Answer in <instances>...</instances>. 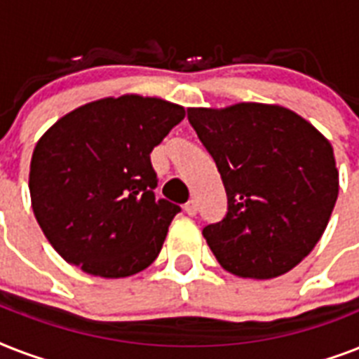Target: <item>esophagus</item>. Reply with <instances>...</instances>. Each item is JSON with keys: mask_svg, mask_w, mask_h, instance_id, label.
<instances>
[{"mask_svg": "<svg viewBox=\"0 0 359 359\" xmlns=\"http://www.w3.org/2000/svg\"><path fill=\"white\" fill-rule=\"evenodd\" d=\"M197 210H199V208H197V201H194V199H191V201H188V203H186V207H184V212L188 214V216H196V214H197Z\"/></svg>", "mask_w": 359, "mask_h": 359, "instance_id": "34e87169", "label": "esophagus"}]
</instances>
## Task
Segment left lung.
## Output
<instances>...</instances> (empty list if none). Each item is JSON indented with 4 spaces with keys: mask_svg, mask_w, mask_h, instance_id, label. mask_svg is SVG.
Returning <instances> with one entry per match:
<instances>
[{
    "mask_svg": "<svg viewBox=\"0 0 359 359\" xmlns=\"http://www.w3.org/2000/svg\"><path fill=\"white\" fill-rule=\"evenodd\" d=\"M216 162L227 214L203 236L227 272L272 279L311 253L339 194L334 149L311 123L276 104L190 108Z\"/></svg>",
    "mask_w": 359,
    "mask_h": 359,
    "instance_id": "8db88e82",
    "label": "left lung"
}]
</instances>
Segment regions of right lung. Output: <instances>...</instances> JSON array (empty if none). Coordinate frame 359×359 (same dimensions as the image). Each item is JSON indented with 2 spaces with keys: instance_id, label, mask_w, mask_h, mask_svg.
<instances>
[{
  "instance_id": "add662e5",
  "label": "right lung",
  "mask_w": 359,
  "mask_h": 359,
  "mask_svg": "<svg viewBox=\"0 0 359 359\" xmlns=\"http://www.w3.org/2000/svg\"><path fill=\"white\" fill-rule=\"evenodd\" d=\"M184 115L162 98H100L61 117L36 141L31 207L65 261L108 279L154 262L180 207L154 196L151 152Z\"/></svg>"
}]
</instances>
